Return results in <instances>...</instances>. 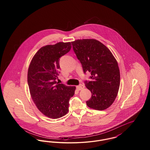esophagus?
I'll use <instances>...</instances> for the list:
<instances>
[{"label": "esophagus", "mask_w": 150, "mask_h": 150, "mask_svg": "<svg viewBox=\"0 0 150 150\" xmlns=\"http://www.w3.org/2000/svg\"><path fill=\"white\" fill-rule=\"evenodd\" d=\"M84 86L82 84H80L79 86H76V89L78 90V91H81L83 89H84Z\"/></svg>", "instance_id": "1"}]
</instances>
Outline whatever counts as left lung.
Segmentation results:
<instances>
[{"label":"left lung","instance_id":"left-lung-1","mask_svg":"<svg viewBox=\"0 0 150 150\" xmlns=\"http://www.w3.org/2000/svg\"><path fill=\"white\" fill-rule=\"evenodd\" d=\"M71 43L84 72H90L93 79L85 81L92 93L87 106L97 110L106 109L114 102L120 86L117 61L107 47L96 39H78Z\"/></svg>","mask_w":150,"mask_h":150}]
</instances>
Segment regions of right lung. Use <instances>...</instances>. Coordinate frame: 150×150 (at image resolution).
Returning a JSON list of instances; mask_svg holds the SVG:
<instances>
[{
    "label": "right lung",
    "instance_id": "add662e5",
    "mask_svg": "<svg viewBox=\"0 0 150 150\" xmlns=\"http://www.w3.org/2000/svg\"><path fill=\"white\" fill-rule=\"evenodd\" d=\"M70 42H59L42 47L29 65L28 82L31 97L38 110L51 119H58L69 111V100L75 86L58 84L59 58L71 48Z\"/></svg>",
    "mask_w": 150,
    "mask_h": 150
}]
</instances>
